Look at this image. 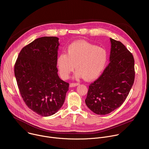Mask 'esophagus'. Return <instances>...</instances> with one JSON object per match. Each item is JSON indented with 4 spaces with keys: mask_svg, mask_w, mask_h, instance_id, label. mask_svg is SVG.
Instances as JSON below:
<instances>
[{
    "mask_svg": "<svg viewBox=\"0 0 149 149\" xmlns=\"http://www.w3.org/2000/svg\"><path fill=\"white\" fill-rule=\"evenodd\" d=\"M79 84V83L77 82V83H70V87H76Z\"/></svg>",
    "mask_w": 149,
    "mask_h": 149,
    "instance_id": "34e87169",
    "label": "esophagus"
}]
</instances>
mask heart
Masks as SVG:
<instances>
[{
  "instance_id": "heart-1",
  "label": "heart",
  "mask_w": 149,
  "mask_h": 149,
  "mask_svg": "<svg viewBox=\"0 0 149 149\" xmlns=\"http://www.w3.org/2000/svg\"><path fill=\"white\" fill-rule=\"evenodd\" d=\"M107 60V52L104 48L86 41H77L67 47L66 54L57 57L56 62L62 79H67L75 67L76 78L84 77L92 81L101 75Z\"/></svg>"
}]
</instances>
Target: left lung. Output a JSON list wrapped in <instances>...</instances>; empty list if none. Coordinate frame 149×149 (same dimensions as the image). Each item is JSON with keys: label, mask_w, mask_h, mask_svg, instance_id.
I'll list each match as a JSON object with an SVG mask.
<instances>
[{"label": "left lung", "mask_w": 149, "mask_h": 149, "mask_svg": "<svg viewBox=\"0 0 149 149\" xmlns=\"http://www.w3.org/2000/svg\"><path fill=\"white\" fill-rule=\"evenodd\" d=\"M110 63L90 84L85 100L94 113L105 115L122 105L133 86L135 72L132 54L120 41L110 38Z\"/></svg>", "instance_id": "8db88e82"}]
</instances>
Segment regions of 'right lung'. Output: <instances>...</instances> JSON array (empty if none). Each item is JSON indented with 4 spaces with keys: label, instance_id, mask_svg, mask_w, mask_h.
I'll return each instance as SVG.
<instances>
[{
    "label": "right lung",
    "instance_id": "add662e5",
    "mask_svg": "<svg viewBox=\"0 0 149 149\" xmlns=\"http://www.w3.org/2000/svg\"><path fill=\"white\" fill-rule=\"evenodd\" d=\"M59 38L36 39L20 51L15 64V75L23 100L39 116L56 113L64 102L69 84L58 75Z\"/></svg>",
    "mask_w": 149,
    "mask_h": 149
}]
</instances>
